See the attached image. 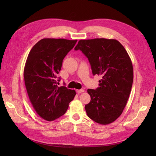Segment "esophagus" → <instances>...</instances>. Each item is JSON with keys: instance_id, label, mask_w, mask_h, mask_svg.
Wrapping results in <instances>:
<instances>
[{"instance_id": "34e87169", "label": "esophagus", "mask_w": 156, "mask_h": 156, "mask_svg": "<svg viewBox=\"0 0 156 156\" xmlns=\"http://www.w3.org/2000/svg\"><path fill=\"white\" fill-rule=\"evenodd\" d=\"M84 92V90L83 89H81V90H77V94H81V93H82V92Z\"/></svg>"}]
</instances>
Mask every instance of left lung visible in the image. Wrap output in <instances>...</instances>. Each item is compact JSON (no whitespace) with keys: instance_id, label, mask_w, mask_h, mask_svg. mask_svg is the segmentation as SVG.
<instances>
[{"instance_id":"obj_1","label":"left lung","mask_w":156,"mask_h":156,"mask_svg":"<svg viewBox=\"0 0 156 156\" xmlns=\"http://www.w3.org/2000/svg\"><path fill=\"white\" fill-rule=\"evenodd\" d=\"M75 50L88 58L93 75L101 76L97 89H88L91 100L85 105L88 116L101 125L115 121L123 112L133 81L129 56L115 39L81 40Z\"/></svg>"}]
</instances>
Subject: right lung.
I'll return each mask as SVG.
<instances>
[{"mask_svg": "<svg viewBox=\"0 0 156 156\" xmlns=\"http://www.w3.org/2000/svg\"><path fill=\"white\" fill-rule=\"evenodd\" d=\"M77 41L41 39L28 55L23 72L27 92L37 114L47 121L64 115L76 94L75 90L59 87L60 78H56L63 59Z\"/></svg>", "mask_w": 156, "mask_h": 156, "instance_id": "1", "label": "right lung"}]
</instances>
